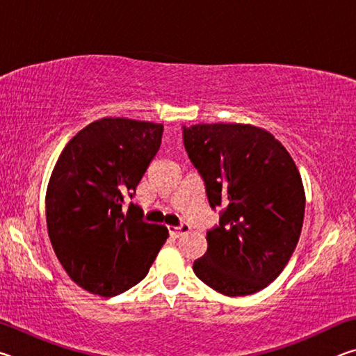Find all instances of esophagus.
Instances as JSON below:
<instances>
[{"label":"esophagus","instance_id":"34e87169","mask_svg":"<svg viewBox=\"0 0 356 356\" xmlns=\"http://www.w3.org/2000/svg\"><path fill=\"white\" fill-rule=\"evenodd\" d=\"M168 229H170L171 236L176 237V238H179L180 236H184V234H186V232H190V226L186 225V222H182L180 226H170Z\"/></svg>","mask_w":356,"mask_h":356}]
</instances>
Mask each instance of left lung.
<instances>
[{"label":"left lung","instance_id":"8db88e82","mask_svg":"<svg viewBox=\"0 0 356 356\" xmlns=\"http://www.w3.org/2000/svg\"><path fill=\"white\" fill-rule=\"evenodd\" d=\"M182 129L210 207H222L193 272L222 295L256 293L276 280L298 243L305 190L297 166L272 134L254 125Z\"/></svg>","mask_w":356,"mask_h":356}]
</instances>
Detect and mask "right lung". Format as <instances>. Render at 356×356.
<instances>
[{
    "instance_id": "obj_1",
    "label": "right lung",
    "mask_w": 356,
    "mask_h": 356,
    "mask_svg": "<svg viewBox=\"0 0 356 356\" xmlns=\"http://www.w3.org/2000/svg\"><path fill=\"white\" fill-rule=\"evenodd\" d=\"M163 125L104 118L72 138L48 182V237L65 272L84 291L114 297L147 275L165 226L143 220L124 197L134 191L160 149Z\"/></svg>"
}]
</instances>
